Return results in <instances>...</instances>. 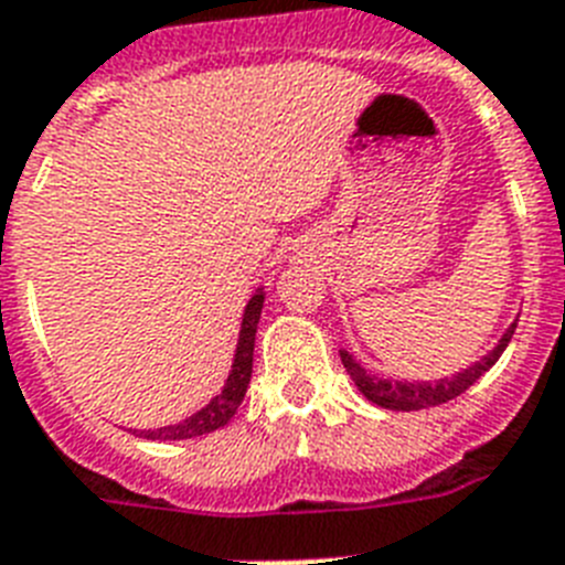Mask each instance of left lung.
Returning a JSON list of instances; mask_svg holds the SVG:
<instances>
[{
	"instance_id": "obj_1",
	"label": "left lung",
	"mask_w": 565,
	"mask_h": 565,
	"mask_svg": "<svg viewBox=\"0 0 565 565\" xmlns=\"http://www.w3.org/2000/svg\"><path fill=\"white\" fill-rule=\"evenodd\" d=\"M516 322H520V319H513V322L508 324V330L502 333V339H499L497 345H493V351H488L481 360H476L473 365H467V369H461L458 374H452V377L441 380H388L362 369L360 362H356V356L351 354V351H345V348L339 351V356H342V365H345V371L351 374V380H354V386L360 388L371 403H377V406L392 412L429 409V406H441V403L452 401L458 394H465L484 371L493 369L499 356H502V351L508 348V342H511Z\"/></svg>"
}]
</instances>
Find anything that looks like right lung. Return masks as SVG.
Masks as SVG:
<instances>
[{
  "instance_id": "add662e5",
  "label": "right lung",
  "mask_w": 565,
  "mask_h": 565,
  "mask_svg": "<svg viewBox=\"0 0 565 565\" xmlns=\"http://www.w3.org/2000/svg\"><path fill=\"white\" fill-rule=\"evenodd\" d=\"M264 287L252 292V298L246 301V310H243L241 333H237V348L235 360H232V371H228L226 386L217 397H211L203 409L194 412L185 420L171 426H159V429H130L132 435L139 438H148V441H185V438H196V435H209L220 426H226L232 420V415L237 412V406L243 403V394L249 388L252 377V354H255V333H258V319L260 307H264Z\"/></svg>"
}]
</instances>
